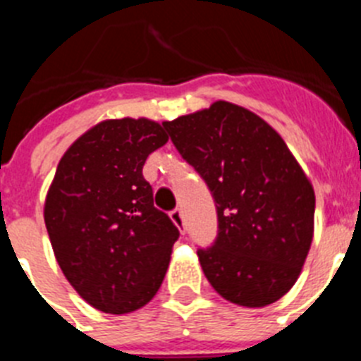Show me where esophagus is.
I'll return each mask as SVG.
<instances>
[{"mask_svg": "<svg viewBox=\"0 0 361 361\" xmlns=\"http://www.w3.org/2000/svg\"><path fill=\"white\" fill-rule=\"evenodd\" d=\"M170 219L173 220V224L177 226V228L180 229V231L184 233V215H183V212H180V209H178V208H175L173 212L170 213Z\"/></svg>", "mask_w": 361, "mask_h": 361, "instance_id": "1", "label": "esophagus"}]
</instances>
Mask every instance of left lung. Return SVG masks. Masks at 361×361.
<instances>
[{
	"label": "left lung",
	"mask_w": 361,
	"mask_h": 361,
	"mask_svg": "<svg viewBox=\"0 0 361 361\" xmlns=\"http://www.w3.org/2000/svg\"><path fill=\"white\" fill-rule=\"evenodd\" d=\"M162 126L215 199L219 233L197 251L208 282L244 307L282 298L314 229V190L288 145L262 117L228 101Z\"/></svg>",
	"instance_id": "1"
}]
</instances>
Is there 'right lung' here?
I'll list each match as a JSON object with an SVG mask.
<instances>
[{
    "label": "right lung",
    "mask_w": 361,
    "mask_h": 361,
    "mask_svg": "<svg viewBox=\"0 0 361 361\" xmlns=\"http://www.w3.org/2000/svg\"><path fill=\"white\" fill-rule=\"evenodd\" d=\"M166 142L155 121L108 119L57 164L44 224L63 275L99 311H137L164 280L178 229L153 206L142 166Z\"/></svg>",
    "instance_id": "add662e5"
}]
</instances>
